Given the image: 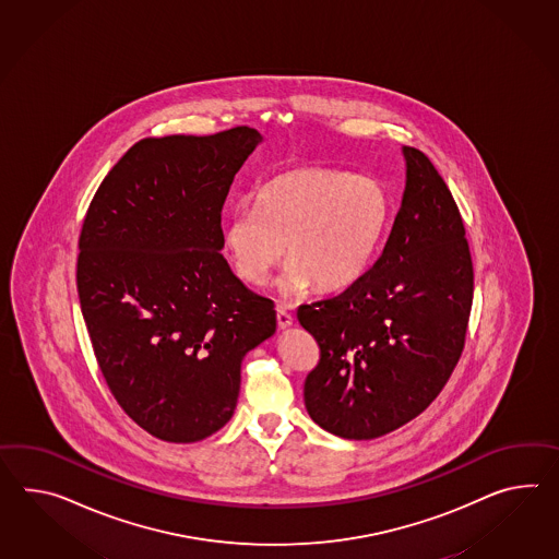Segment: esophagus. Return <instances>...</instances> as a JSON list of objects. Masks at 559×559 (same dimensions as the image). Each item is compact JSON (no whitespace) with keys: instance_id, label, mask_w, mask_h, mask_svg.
<instances>
[{"instance_id":"34e87169","label":"esophagus","mask_w":559,"mask_h":559,"mask_svg":"<svg viewBox=\"0 0 559 559\" xmlns=\"http://www.w3.org/2000/svg\"><path fill=\"white\" fill-rule=\"evenodd\" d=\"M276 323H278V328L281 329H288L295 323V317L288 313L285 307H278V309H276Z\"/></svg>"}]
</instances>
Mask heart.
I'll return each instance as SVG.
<instances>
[{"label":"heart","mask_w":559,"mask_h":559,"mask_svg":"<svg viewBox=\"0 0 559 559\" xmlns=\"http://www.w3.org/2000/svg\"><path fill=\"white\" fill-rule=\"evenodd\" d=\"M390 216L378 179L325 165H299L276 174L257 191L254 205L234 207L224 222V248L248 285L269 283L288 254L281 290L313 285L333 293L368 269Z\"/></svg>","instance_id":"obj_1"}]
</instances>
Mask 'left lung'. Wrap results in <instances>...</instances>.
Here are the masks:
<instances>
[{"label":"left lung","mask_w":559,"mask_h":559,"mask_svg":"<svg viewBox=\"0 0 559 559\" xmlns=\"http://www.w3.org/2000/svg\"><path fill=\"white\" fill-rule=\"evenodd\" d=\"M406 190L380 259L337 297L300 305L319 345L305 380L309 416L371 440L423 414L456 368L475 273L463 216L423 151L404 147Z\"/></svg>","instance_id":"left-lung-1"}]
</instances>
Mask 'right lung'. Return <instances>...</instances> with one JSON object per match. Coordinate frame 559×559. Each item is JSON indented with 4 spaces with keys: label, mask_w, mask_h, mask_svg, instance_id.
<instances>
[{
    "label": "right lung",
    "mask_w": 559,
    "mask_h": 559,
    "mask_svg": "<svg viewBox=\"0 0 559 559\" xmlns=\"http://www.w3.org/2000/svg\"><path fill=\"white\" fill-rule=\"evenodd\" d=\"M262 141L252 127L136 141L103 179L79 238L82 317L110 394L145 432L198 442L228 423L245 355L274 302L222 257V207Z\"/></svg>",
    "instance_id": "add662e5"
}]
</instances>
